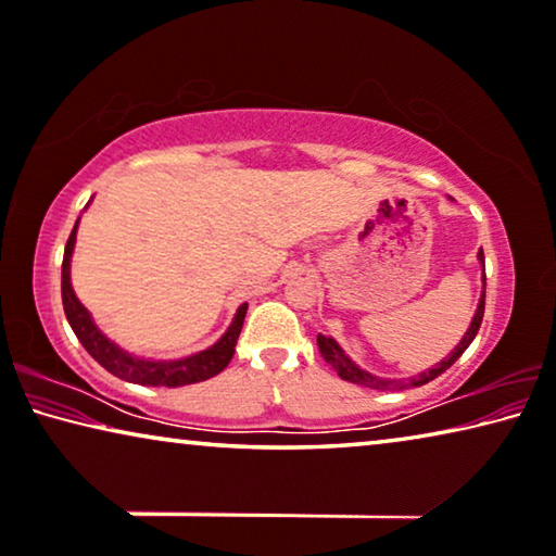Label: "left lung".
<instances>
[{"label":"left lung","mask_w":556,"mask_h":556,"mask_svg":"<svg viewBox=\"0 0 556 556\" xmlns=\"http://www.w3.org/2000/svg\"><path fill=\"white\" fill-rule=\"evenodd\" d=\"M480 261L484 263V253H482V251H480ZM484 280H486V278H484ZM482 315H484V290H482V301H480V305H477V313H475V318H472V326H469V330L465 332V338L459 340V345H457L455 350H452V355L445 357V361H442L440 365H434L432 370L417 375V378L409 380V382H413V386H425V382H430V380L438 378V375L450 370V367L457 363V357L463 355L465 350L469 348V343H472V340H475L477 330H480V326H482ZM318 345H320L323 357H326V361L332 365V370H336V372L340 375V378L348 380V382H355V386L372 388V390H403V388H405L403 380L375 378V375L361 370V367H357L353 361H350V357L343 353V350H340V345H338L332 338L318 336Z\"/></svg>","instance_id":"obj_1"}]
</instances>
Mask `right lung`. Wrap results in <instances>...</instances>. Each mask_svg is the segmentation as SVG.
<instances>
[{
    "label": "right lung",
    "mask_w": 556,
    "mask_h": 556,
    "mask_svg": "<svg viewBox=\"0 0 556 556\" xmlns=\"http://www.w3.org/2000/svg\"><path fill=\"white\" fill-rule=\"evenodd\" d=\"M76 226H79V220H76ZM76 226H74L70 241H66V249H64L62 303H64L66 320H70L74 336L79 338V343L93 357V361H97L111 375H116V378H122L126 382H136V386H153V388L191 386V382L208 380V378H213V375H218L220 370H224V367L230 363V357H233V353H236V343H238V336H241L245 307L249 305L238 307L236 318H233V323H230L226 336L220 338L216 345L203 350V353H199V355L184 357V361H174V363L139 361V357L126 355L124 350H118L114 343H111V340L101 336V330L93 326L89 311L79 303V298H76L72 290L70 261H72V251H74V241H76Z\"/></svg>",
    "instance_id": "add662e5"
}]
</instances>
